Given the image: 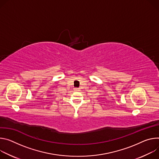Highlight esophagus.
<instances>
[{"label": "esophagus", "mask_w": 159, "mask_h": 159, "mask_svg": "<svg viewBox=\"0 0 159 159\" xmlns=\"http://www.w3.org/2000/svg\"><path fill=\"white\" fill-rule=\"evenodd\" d=\"M75 91H80V89H78V88H75Z\"/></svg>", "instance_id": "esophagus-1"}]
</instances>
